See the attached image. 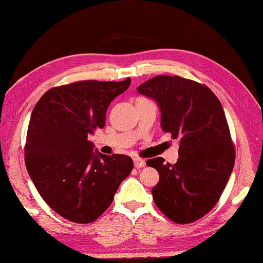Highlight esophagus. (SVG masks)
I'll return each instance as SVG.
<instances>
[{"instance_id":"esophagus-1","label":"esophagus","mask_w":263,"mask_h":263,"mask_svg":"<svg viewBox=\"0 0 263 263\" xmlns=\"http://www.w3.org/2000/svg\"><path fill=\"white\" fill-rule=\"evenodd\" d=\"M133 162H135V167L137 169L145 167V161L142 160V158H133Z\"/></svg>"}]
</instances>
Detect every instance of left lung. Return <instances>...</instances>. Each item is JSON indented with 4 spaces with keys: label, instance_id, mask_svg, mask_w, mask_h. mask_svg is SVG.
<instances>
[{
    "label": "left lung",
    "instance_id": "obj_1",
    "mask_svg": "<svg viewBox=\"0 0 263 263\" xmlns=\"http://www.w3.org/2000/svg\"><path fill=\"white\" fill-rule=\"evenodd\" d=\"M137 90L157 102L162 130L180 143L175 164L146 161L160 174L155 204L175 223L200 219L219 200L235 165L223 106L205 84L180 76L153 77Z\"/></svg>",
    "mask_w": 263,
    "mask_h": 263
}]
</instances>
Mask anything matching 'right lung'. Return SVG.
Wrapping results in <instances>:
<instances>
[{"instance_id":"right-lung-1","label":"right lung","mask_w":263,"mask_h":263,"mask_svg":"<svg viewBox=\"0 0 263 263\" xmlns=\"http://www.w3.org/2000/svg\"><path fill=\"white\" fill-rule=\"evenodd\" d=\"M123 82L79 81L54 87L33 108L25 145L28 175L44 201L65 219L91 223L112 204L133 161L94 153L88 140L105 126L109 103L130 87Z\"/></svg>"}]
</instances>
